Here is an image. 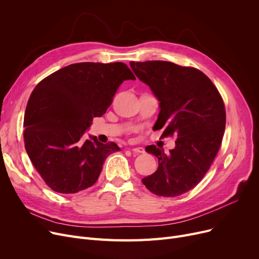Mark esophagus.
Listing matches in <instances>:
<instances>
[{
	"instance_id": "1",
	"label": "esophagus",
	"mask_w": 259,
	"mask_h": 259,
	"mask_svg": "<svg viewBox=\"0 0 259 259\" xmlns=\"http://www.w3.org/2000/svg\"><path fill=\"white\" fill-rule=\"evenodd\" d=\"M132 152L133 153H145V149L143 147H134L132 148Z\"/></svg>"
}]
</instances>
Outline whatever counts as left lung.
Wrapping results in <instances>:
<instances>
[{"label": "left lung", "instance_id": "1", "mask_svg": "<svg viewBox=\"0 0 259 259\" xmlns=\"http://www.w3.org/2000/svg\"><path fill=\"white\" fill-rule=\"evenodd\" d=\"M130 66L159 102L153 129L164 130L162 138L178 137L168 154L154 145L146 147L157 157L158 167L142 182L158 196L182 195L203 179L220 150L226 127L224 101L211 79L193 67L166 61Z\"/></svg>", "mask_w": 259, "mask_h": 259}]
</instances>
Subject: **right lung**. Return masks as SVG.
<instances>
[{
	"label": "right lung",
	"mask_w": 259,
	"mask_h": 259,
	"mask_svg": "<svg viewBox=\"0 0 259 259\" xmlns=\"http://www.w3.org/2000/svg\"><path fill=\"white\" fill-rule=\"evenodd\" d=\"M124 63H76L53 72L33 89L24 117L25 149L53 191L73 194L98 181L105 159L120 149L84 133L111 105L124 80Z\"/></svg>",
	"instance_id": "add662e5"
}]
</instances>
